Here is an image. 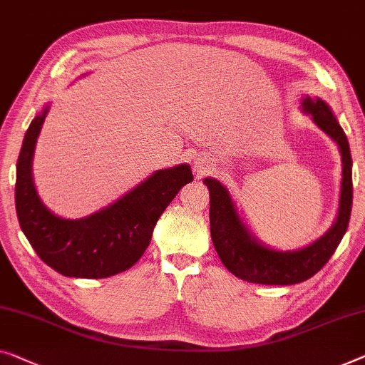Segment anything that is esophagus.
<instances>
[{
  "label": "esophagus",
  "instance_id": "34e87169",
  "mask_svg": "<svg viewBox=\"0 0 365 365\" xmlns=\"http://www.w3.org/2000/svg\"><path fill=\"white\" fill-rule=\"evenodd\" d=\"M195 172H197L198 175H205V173L208 172V165L203 164V162H198V164L195 165Z\"/></svg>",
  "mask_w": 365,
  "mask_h": 365
}]
</instances>
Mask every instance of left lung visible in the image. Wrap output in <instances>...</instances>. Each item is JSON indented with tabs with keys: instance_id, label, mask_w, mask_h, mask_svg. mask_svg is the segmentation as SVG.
I'll use <instances>...</instances> for the list:
<instances>
[{
	"instance_id": "8db88e82",
	"label": "left lung",
	"mask_w": 365,
	"mask_h": 365,
	"mask_svg": "<svg viewBox=\"0 0 365 365\" xmlns=\"http://www.w3.org/2000/svg\"><path fill=\"white\" fill-rule=\"evenodd\" d=\"M303 111L339 145L342 183L339 211L333 227L312 246L293 252H279L257 242L239 217L236 206L222 185L205 178L210 188V230L213 246L226 269L241 280L262 285L300 284L322 270L346 235L352 208V159L349 143L338 119L323 100L304 98Z\"/></svg>"
}]
</instances>
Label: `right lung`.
Masks as SVG:
<instances>
[{
    "mask_svg": "<svg viewBox=\"0 0 365 365\" xmlns=\"http://www.w3.org/2000/svg\"><path fill=\"white\" fill-rule=\"evenodd\" d=\"M48 108L32 119L16 165V213L19 226L48 267L67 277L105 279L133 267L148 249L157 220L183 185L190 165L157 170L108 208L83 220H62L37 197L32 155Z\"/></svg>",
    "mask_w": 365,
    "mask_h": 365,
    "instance_id": "1",
    "label": "right lung"
}]
</instances>
